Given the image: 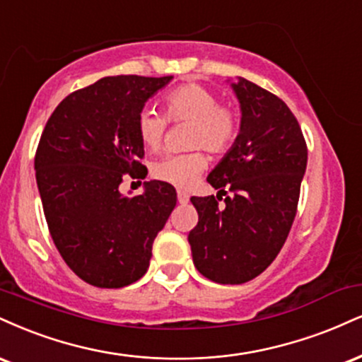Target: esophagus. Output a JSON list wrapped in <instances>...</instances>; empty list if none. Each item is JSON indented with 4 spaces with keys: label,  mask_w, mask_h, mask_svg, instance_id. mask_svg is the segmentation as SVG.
<instances>
[{
    "label": "esophagus",
    "mask_w": 362,
    "mask_h": 362,
    "mask_svg": "<svg viewBox=\"0 0 362 362\" xmlns=\"http://www.w3.org/2000/svg\"><path fill=\"white\" fill-rule=\"evenodd\" d=\"M177 199H178V202H180V204H187V202H189V194L184 192V190H178Z\"/></svg>",
    "instance_id": "34e87169"
}]
</instances>
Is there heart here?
<instances>
[{"label": "heart", "mask_w": 362, "mask_h": 362, "mask_svg": "<svg viewBox=\"0 0 362 362\" xmlns=\"http://www.w3.org/2000/svg\"><path fill=\"white\" fill-rule=\"evenodd\" d=\"M163 115L145 107L136 116V134L143 146L156 151L162 146L168 122L190 123L189 146L206 148L214 155L228 153L241 133V116L229 104H221L214 90L197 82L170 89L162 99ZM207 168L204 151L167 155L151 167L156 180L187 189Z\"/></svg>", "instance_id": "heart-1"}]
</instances>
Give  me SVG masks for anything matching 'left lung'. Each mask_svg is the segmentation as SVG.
<instances>
[{
    "label": "left lung",
    "instance_id": "1",
    "mask_svg": "<svg viewBox=\"0 0 362 362\" xmlns=\"http://www.w3.org/2000/svg\"><path fill=\"white\" fill-rule=\"evenodd\" d=\"M233 89L241 133L207 177L219 194L190 199L199 214L189 233L194 264L223 285L250 281L273 263L293 224L307 168V143L290 107L246 79Z\"/></svg>",
    "mask_w": 362,
    "mask_h": 362
}]
</instances>
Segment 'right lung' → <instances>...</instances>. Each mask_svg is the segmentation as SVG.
<instances>
[{
    "instance_id": "add662e5",
    "label": "right lung",
    "mask_w": 362,
    "mask_h": 362,
    "mask_svg": "<svg viewBox=\"0 0 362 362\" xmlns=\"http://www.w3.org/2000/svg\"><path fill=\"white\" fill-rule=\"evenodd\" d=\"M172 76L104 77L69 94L43 128L35 175L50 236L67 267L99 288H121L146 273L151 246L177 204L167 182L119 192L145 178L136 116ZM141 184V182H139Z\"/></svg>"
}]
</instances>
